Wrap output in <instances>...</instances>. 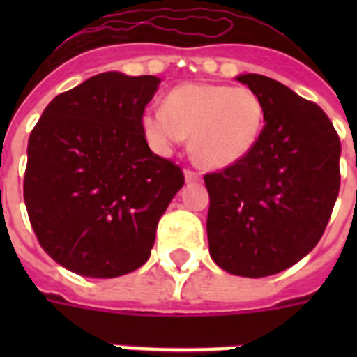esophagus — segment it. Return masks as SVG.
Listing matches in <instances>:
<instances>
[{
  "label": "esophagus",
  "mask_w": 357,
  "mask_h": 357,
  "mask_svg": "<svg viewBox=\"0 0 357 357\" xmlns=\"http://www.w3.org/2000/svg\"><path fill=\"white\" fill-rule=\"evenodd\" d=\"M202 174L196 172V170H190V168H185V181L187 183H195V181H200Z\"/></svg>",
  "instance_id": "1"
}]
</instances>
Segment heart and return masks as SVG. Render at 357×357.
I'll return each instance as SVG.
<instances>
[{"mask_svg": "<svg viewBox=\"0 0 357 357\" xmlns=\"http://www.w3.org/2000/svg\"><path fill=\"white\" fill-rule=\"evenodd\" d=\"M142 131L167 155L190 135V153L206 168H228L254 150L265 126V103L248 86L185 83L168 92L165 107L142 113Z\"/></svg>", "mask_w": 357, "mask_h": 357, "instance_id": "b5f03b06", "label": "heart"}]
</instances>
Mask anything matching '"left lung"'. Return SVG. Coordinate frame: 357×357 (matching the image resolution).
<instances>
[{"mask_svg": "<svg viewBox=\"0 0 357 357\" xmlns=\"http://www.w3.org/2000/svg\"><path fill=\"white\" fill-rule=\"evenodd\" d=\"M237 81L259 94L265 126L243 161L204 176L209 254L229 274L265 278L321 241L341 185V142L326 113L280 81Z\"/></svg>", "mask_w": 357, "mask_h": 357, "instance_id": "left-lung-1", "label": "left lung"}]
</instances>
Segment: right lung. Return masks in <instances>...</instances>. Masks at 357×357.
Listing matches in <instances>:
<instances>
[{
    "label": "right lung",
    "mask_w": 357,
    "mask_h": 357,
    "mask_svg": "<svg viewBox=\"0 0 357 357\" xmlns=\"http://www.w3.org/2000/svg\"><path fill=\"white\" fill-rule=\"evenodd\" d=\"M155 75L103 72L53 98L31 131L24 200L46 254L86 278H116L150 257L157 222L185 183L155 155L142 113Z\"/></svg>",
    "instance_id": "add662e5"
}]
</instances>
